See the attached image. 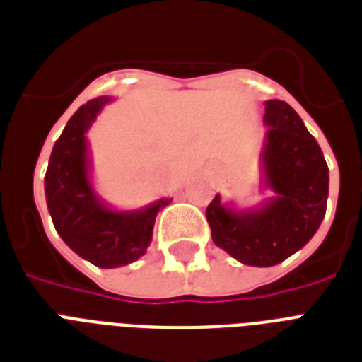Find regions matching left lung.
I'll list each match as a JSON object with an SVG mask.
<instances>
[{"instance_id":"obj_1","label":"left lung","mask_w":362,"mask_h":362,"mask_svg":"<svg viewBox=\"0 0 362 362\" xmlns=\"http://www.w3.org/2000/svg\"><path fill=\"white\" fill-rule=\"evenodd\" d=\"M261 163L274 192L263 206L237 210L216 195L206 220L216 246L250 267H274L314 237L325 218L329 167L300 116L278 99L264 101Z\"/></svg>"}]
</instances>
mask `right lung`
I'll use <instances>...</instances> for the list:
<instances>
[{
    "mask_svg": "<svg viewBox=\"0 0 362 362\" xmlns=\"http://www.w3.org/2000/svg\"><path fill=\"white\" fill-rule=\"evenodd\" d=\"M110 98L82 105L65 125L48 159L45 195L54 227L67 246L99 269L124 267L146 253L156 216L173 199L142 210L120 212L107 206L90 182L86 133Z\"/></svg>",
    "mask_w": 362,
    "mask_h": 362,
    "instance_id": "right-lung-1",
    "label": "right lung"
}]
</instances>
